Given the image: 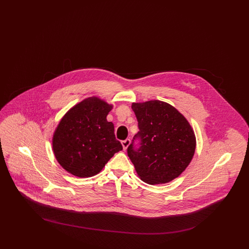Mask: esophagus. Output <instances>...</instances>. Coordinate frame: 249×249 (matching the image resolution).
Segmentation results:
<instances>
[{
	"label": "esophagus",
	"mask_w": 249,
	"mask_h": 249,
	"mask_svg": "<svg viewBox=\"0 0 249 249\" xmlns=\"http://www.w3.org/2000/svg\"><path fill=\"white\" fill-rule=\"evenodd\" d=\"M130 142V139H126V140H124V141H122V142H121V143H122V146H123V149H124V150H126V149H127V147L129 146Z\"/></svg>",
	"instance_id": "34e87169"
}]
</instances>
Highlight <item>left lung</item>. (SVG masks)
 <instances>
[{"mask_svg":"<svg viewBox=\"0 0 249 249\" xmlns=\"http://www.w3.org/2000/svg\"><path fill=\"white\" fill-rule=\"evenodd\" d=\"M131 108L139 131L127 149L138 177L149 185L165 184L189 166L196 148V137L186 118L161 101L133 103ZM141 139L139 149L133 141Z\"/></svg>","mask_w":249,"mask_h":249,"instance_id":"left-lung-1","label":"left lung"}]
</instances>
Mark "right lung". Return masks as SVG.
Listing matches in <instances>:
<instances>
[{
  "label": "right lung",
  "instance_id": "obj_1",
  "mask_svg": "<svg viewBox=\"0 0 249 249\" xmlns=\"http://www.w3.org/2000/svg\"><path fill=\"white\" fill-rule=\"evenodd\" d=\"M112 108V105L93 96L71 107L59 121L52 148L60 166L72 176L93 177L122 150L114 124L107 119Z\"/></svg>",
  "mask_w": 249,
  "mask_h": 249
}]
</instances>
